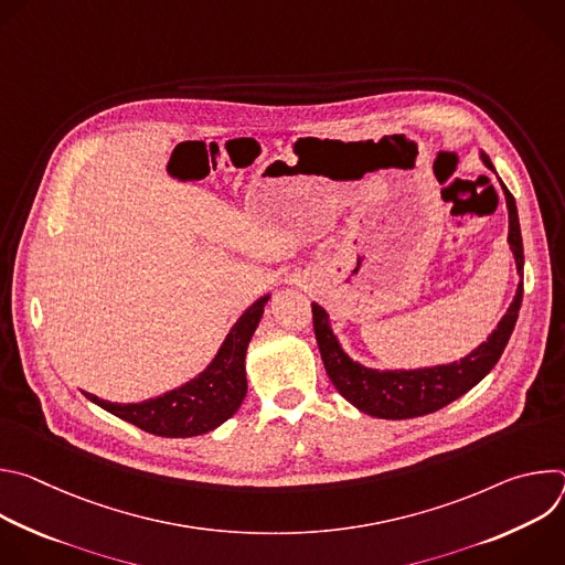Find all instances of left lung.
Segmentation results:
<instances>
[{
    "label": "left lung",
    "instance_id": "1",
    "mask_svg": "<svg viewBox=\"0 0 565 565\" xmlns=\"http://www.w3.org/2000/svg\"><path fill=\"white\" fill-rule=\"evenodd\" d=\"M482 160H486V166L490 170H494L486 153H482ZM503 192L510 210L508 241L516 257L519 275L523 279V241H521L516 203L505 185H503ZM521 299H523V281L519 284L514 301L510 303L505 317L499 321L497 331L488 338V342H482L476 351H471L460 362L434 366V369H418V371H373V369L360 366L338 344L329 327L327 310L317 303H312L310 308H312V329H315V340L321 353V362H324V369L331 382L335 384V388L351 402V405H355L360 412L369 416L402 420V418L434 414L447 407L449 402L467 393L494 369L514 331L516 317L521 310Z\"/></svg>",
    "mask_w": 565,
    "mask_h": 565
}]
</instances>
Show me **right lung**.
I'll list each match as a JSON object with an SVG mask.
<instances>
[{
  "mask_svg": "<svg viewBox=\"0 0 565 565\" xmlns=\"http://www.w3.org/2000/svg\"><path fill=\"white\" fill-rule=\"evenodd\" d=\"M266 301L268 295L257 299L238 317L214 362L185 386L138 402V405H116V402L100 399L92 393L85 395L105 412L153 436L190 438L216 429L236 414L246 397V351L264 315Z\"/></svg>",
  "mask_w": 565,
  "mask_h": 565,
  "instance_id": "obj_1",
  "label": "right lung"
}]
</instances>
